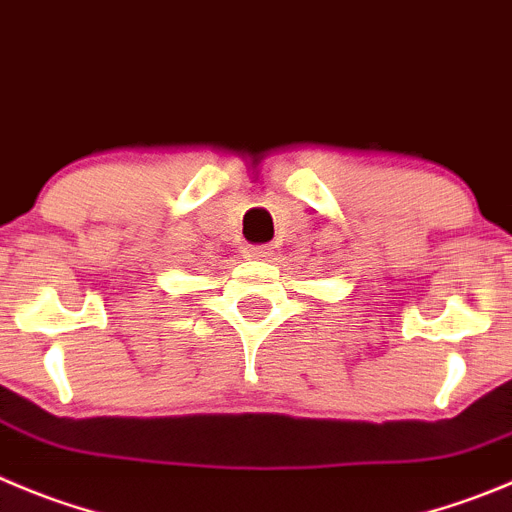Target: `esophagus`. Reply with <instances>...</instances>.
Returning a JSON list of instances; mask_svg holds the SVG:
<instances>
[{
    "label": "esophagus",
    "mask_w": 512,
    "mask_h": 512,
    "mask_svg": "<svg viewBox=\"0 0 512 512\" xmlns=\"http://www.w3.org/2000/svg\"><path fill=\"white\" fill-rule=\"evenodd\" d=\"M275 255V247L272 245H250L247 247V257L250 260H267V257Z\"/></svg>",
    "instance_id": "1"
}]
</instances>
